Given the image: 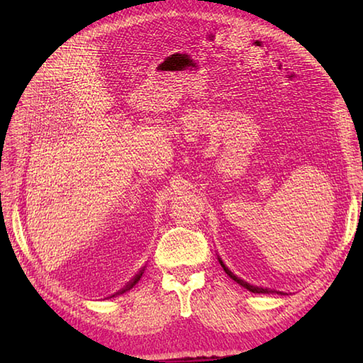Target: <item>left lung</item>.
I'll return each mask as SVG.
<instances>
[{"mask_svg": "<svg viewBox=\"0 0 363 363\" xmlns=\"http://www.w3.org/2000/svg\"><path fill=\"white\" fill-rule=\"evenodd\" d=\"M220 264H221L223 269H225V272H226V274L230 277V279H234L237 284H240L242 287H245L246 290H250V291H252V293H272V290H268V289H259V287H254V285H250L248 282H245V281H242V279H238V277H237L234 273H230V272H229V269L225 267V264H223L221 260H220Z\"/></svg>", "mask_w": 363, "mask_h": 363, "instance_id": "8db88e82", "label": "left lung"}]
</instances>
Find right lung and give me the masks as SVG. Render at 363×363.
Returning <instances> with one entry per match:
<instances>
[{
	"label": "right lung",
	"mask_w": 363,
	"mask_h": 363,
	"mask_svg": "<svg viewBox=\"0 0 363 363\" xmlns=\"http://www.w3.org/2000/svg\"><path fill=\"white\" fill-rule=\"evenodd\" d=\"M142 273L143 272H140V273H138L135 277H134V279L133 281H130L128 285H126V289H123V290H120V291H117V293H113V295L112 296H115V295H121V293H125L126 290H130V289H133L134 287V285L138 282V279H140V276H142Z\"/></svg>",
	"instance_id": "add662e5"
}]
</instances>
